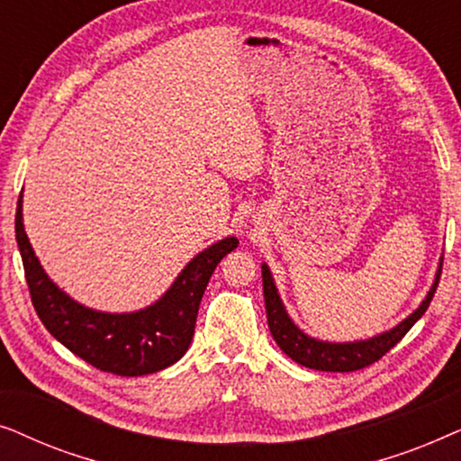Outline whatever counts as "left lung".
Masks as SVG:
<instances>
[{"label":"left lung","instance_id":"1","mask_svg":"<svg viewBox=\"0 0 461 461\" xmlns=\"http://www.w3.org/2000/svg\"><path fill=\"white\" fill-rule=\"evenodd\" d=\"M440 270H443V260L434 276V283L430 292L424 298V302L409 314L405 321L393 327L390 331H384L380 336H374L369 339H358V342H323V339H314L306 336L298 325L289 319V314L283 306L281 295L276 292L273 275L267 264H262V285H264V304H267V319L268 330L273 333L275 342L279 348L292 358V361L304 365L308 369L317 371H357L363 367H369L371 363L380 361L386 352L396 346L402 339V336L411 330V327L421 319V314L428 311L430 302L434 298V292L438 287Z\"/></svg>","mask_w":461,"mask_h":461}]
</instances>
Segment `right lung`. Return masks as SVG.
<instances>
[{
	"label": "right lung",
	"mask_w": 461,
	"mask_h": 461,
	"mask_svg": "<svg viewBox=\"0 0 461 461\" xmlns=\"http://www.w3.org/2000/svg\"><path fill=\"white\" fill-rule=\"evenodd\" d=\"M16 243L37 317L73 355L106 374L136 377L180 361L191 346L201 298L220 260L237 248V237L210 245L186 264L155 304L136 312L92 311L59 289L41 268L23 224V194L16 205Z\"/></svg>",
	"instance_id": "obj_1"
}]
</instances>
